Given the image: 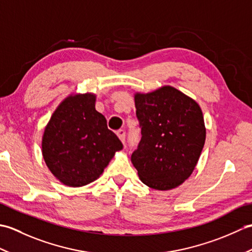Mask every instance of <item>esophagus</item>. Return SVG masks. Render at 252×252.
<instances>
[{
	"label": "esophagus",
	"mask_w": 252,
	"mask_h": 252,
	"mask_svg": "<svg viewBox=\"0 0 252 252\" xmlns=\"http://www.w3.org/2000/svg\"><path fill=\"white\" fill-rule=\"evenodd\" d=\"M117 135L118 137L120 138V141L125 144L126 143V131L125 130H119L117 132Z\"/></svg>",
	"instance_id": "obj_1"
}]
</instances>
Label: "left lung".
Returning <instances> with one entry per match:
<instances>
[{"label":"left lung","instance_id":"obj_1","mask_svg":"<svg viewBox=\"0 0 252 252\" xmlns=\"http://www.w3.org/2000/svg\"><path fill=\"white\" fill-rule=\"evenodd\" d=\"M135 107L142 137L131 161L145 185L175 189L189 178L205 145L200 107L172 87L136 94Z\"/></svg>","mask_w":252,"mask_h":252}]
</instances>
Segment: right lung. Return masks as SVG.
<instances>
[{
    "mask_svg": "<svg viewBox=\"0 0 252 252\" xmlns=\"http://www.w3.org/2000/svg\"><path fill=\"white\" fill-rule=\"evenodd\" d=\"M121 141L95 109V96H69L57 107L46 126L42 154L51 172L62 183L79 187L103 173Z\"/></svg>",
    "mask_w": 252,
    "mask_h": 252,
    "instance_id": "1",
    "label": "right lung"
}]
</instances>
